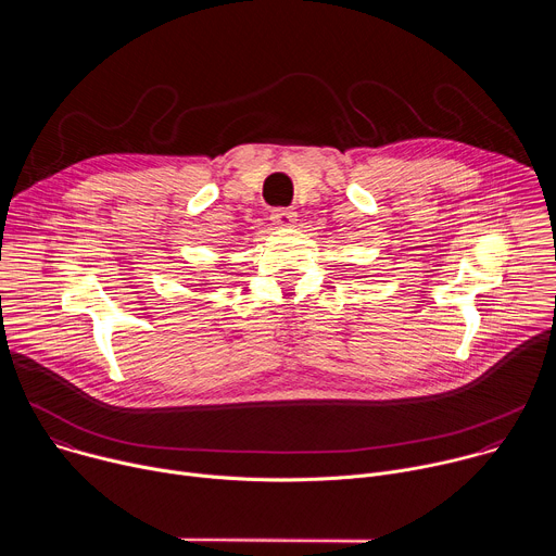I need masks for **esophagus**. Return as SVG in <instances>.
I'll list each match as a JSON object with an SVG mask.
<instances>
[{
  "label": "esophagus",
  "mask_w": 556,
  "mask_h": 556,
  "mask_svg": "<svg viewBox=\"0 0 556 556\" xmlns=\"http://www.w3.org/2000/svg\"><path fill=\"white\" fill-rule=\"evenodd\" d=\"M270 217H273L277 224H281V226H290V224L294 222L296 213H294V208H288V206H279V208H273Z\"/></svg>",
  "instance_id": "esophagus-1"
}]
</instances>
